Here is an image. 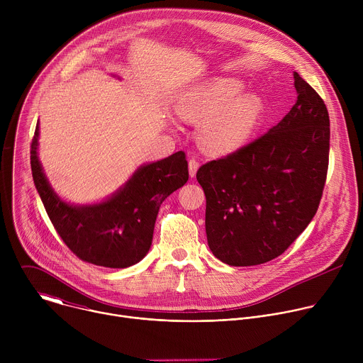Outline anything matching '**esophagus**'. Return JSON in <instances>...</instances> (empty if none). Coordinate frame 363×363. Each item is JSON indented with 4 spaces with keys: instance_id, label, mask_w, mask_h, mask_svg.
Instances as JSON below:
<instances>
[{
    "instance_id": "34e87169",
    "label": "esophagus",
    "mask_w": 363,
    "mask_h": 363,
    "mask_svg": "<svg viewBox=\"0 0 363 363\" xmlns=\"http://www.w3.org/2000/svg\"><path fill=\"white\" fill-rule=\"evenodd\" d=\"M188 168H189V175L191 177H195L198 168H199V162L196 161V158H191L189 162H188Z\"/></svg>"
}]
</instances>
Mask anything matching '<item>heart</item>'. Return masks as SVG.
Here are the masks:
<instances>
[{
	"label": "heart",
	"mask_w": 363,
	"mask_h": 363,
	"mask_svg": "<svg viewBox=\"0 0 363 363\" xmlns=\"http://www.w3.org/2000/svg\"><path fill=\"white\" fill-rule=\"evenodd\" d=\"M242 84L234 79H214L185 93L177 103L178 116L188 122L205 121L201 129L202 147L214 155L234 152L254 132L262 115V100L241 94Z\"/></svg>",
	"instance_id": "1"
}]
</instances>
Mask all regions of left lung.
I'll return each mask as SVG.
<instances>
[{
  "label": "left lung",
  "mask_w": 363,
  "mask_h": 363,
  "mask_svg": "<svg viewBox=\"0 0 363 363\" xmlns=\"http://www.w3.org/2000/svg\"><path fill=\"white\" fill-rule=\"evenodd\" d=\"M297 101L266 135L199 167L205 231L228 266H257L281 255L313 220L328 167L330 122L318 91L294 73Z\"/></svg>",
  "instance_id": "obj_1"
}]
</instances>
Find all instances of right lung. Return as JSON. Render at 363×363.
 <instances>
[{
	"label": "right lung",
	"mask_w": 363,
	"mask_h": 363,
	"mask_svg": "<svg viewBox=\"0 0 363 363\" xmlns=\"http://www.w3.org/2000/svg\"><path fill=\"white\" fill-rule=\"evenodd\" d=\"M38 123L31 140V172L47 216L69 250L86 263L125 269L152 244L161 203L188 181L184 150L142 167L111 199L86 206L63 202L50 188L37 158Z\"/></svg>",
	"instance_id": "obj_1"
}]
</instances>
